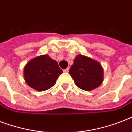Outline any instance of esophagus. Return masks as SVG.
<instances>
[{
    "mask_svg": "<svg viewBox=\"0 0 132 132\" xmlns=\"http://www.w3.org/2000/svg\"><path fill=\"white\" fill-rule=\"evenodd\" d=\"M69 69H70V68H69V67H68V68H66V69H64V72H68V71H69Z\"/></svg>",
    "mask_w": 132,
    "mask_h": 132,
    "instance_id": "1",
    "label": "esophagus"
}]
</instances>
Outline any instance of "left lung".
<instances>
[{
  "label": "left lung",
  "instance_id": "obj_1",
  "mask_svg": "<svg viewBox=\"0 0 132 132\" xmlns=\"http://www.w3.org/2000/svg\"><path fill=\"white\" fill-rule=\"evenodd\" d=\"M77 86L86 91L94 90L103 81V68L98 62L79 55L74 60L69 70Z\"/></svg>",
  "mask_w": 132,
  "mask_h": 132
}]
</instances>
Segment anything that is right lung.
<instances>
[{
	"label": "right lung",
	"mask_w": 132,
	"mask_h": 132,
	"mask_svg": "<svg viewBox=\"0 0 132 132\" xmlns=\"http://www.w3.org/2000/svg\"><path fill=\"white\" fill-rule=\"evenodd\" d=\"M62 73L57 62L47 55L31 60L24 69L26 83L38 91H44L53 86Z\"/></svg>",
	"instance_id": "right-lung-1"
}]
</instances>
